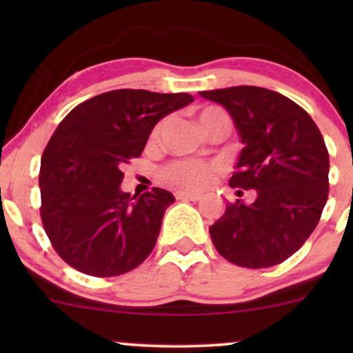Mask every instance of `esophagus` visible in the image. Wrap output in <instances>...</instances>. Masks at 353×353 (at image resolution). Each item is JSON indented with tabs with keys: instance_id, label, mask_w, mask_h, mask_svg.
<instances>
[{
	"instance_id": "obj_1",
	"label": "esophagus",
	"mask_w": 353,
	"mask_h": 353,
	"mask_svg": "<svg viewBox=\"0 0 353 353\" xmlns=\"http://www.w3.org/2000/svg\"><path fill=\"white\" fill-rule=\"evenodd\" d=\"M176 197L179 201H197L201 199V194L189 192V190H179V192H176Z\"/></svg>"
}]
</instances>
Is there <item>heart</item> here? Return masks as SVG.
<instances>
[{
    "mask_svg": "<svg viewBox=\"0 0 353 353\" xmlns=\"http://www.w3.org/2000/svg\"><path fill=\"white\" fill-rule=\"evenodd\" d=\"M199 123L204 131L212 128V125L225 123L230 125L229 116L225 114L222 109L219 108H204L199 112ZM163 124L157 125L154 129L152 137H157L161 132ZM219 172V165L216 163H194V161H179V163L169 164L168 168L163 171L164 181H168L169 184L177 185L182 189H192L199 190L208 188L210 181L214 179V176Z\"/></svg>",
    "mask_w": 353,
    "mask_h": 353,
    "instance_id": "b5f03b06",
    "label": "heart"
}]
</instances>
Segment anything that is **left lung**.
Segmentation results:
<instances>
[{"instance_id": "obj_1", "label": "left lung", "mask_w": 353, "mask_h": 353, "mask_svg": "<svg viewBox=\"0 0 353 353\" xmlns=\"http://www.w3.org/2000/svg\"><path fill=\"white\" fill-rule=\"evenodd\" d=\"M199 94L228 109L244 144L230 188L255 190L252 204H225L210 239L236 265L281 264L314 232L329 197V152L317 124L292 99L265 88Z\"/></svg>"}]
</instances>
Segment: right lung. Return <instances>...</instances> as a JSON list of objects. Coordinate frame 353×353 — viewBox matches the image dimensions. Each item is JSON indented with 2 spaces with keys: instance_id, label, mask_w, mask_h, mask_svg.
<instances>
[{
  "instance_id": "1",
  "label": "right lung",
  "mask_w": 353,
  "mask_h": 353,
  "mask_svg": "<svg viewBox=\"0 0 353 353\" xmlns=\"http://www.w3.org/2000/svg\"><path fill=\"white\" fill-rule=\"evenodd\" d=\"M188 92L116 89L84 101L61 121L41 157V219L66 264L92 277L136 269L152 252L169 190H121L124 164L144 151L154 125L188 106Z\"/></svg>"
}]
</instances>
